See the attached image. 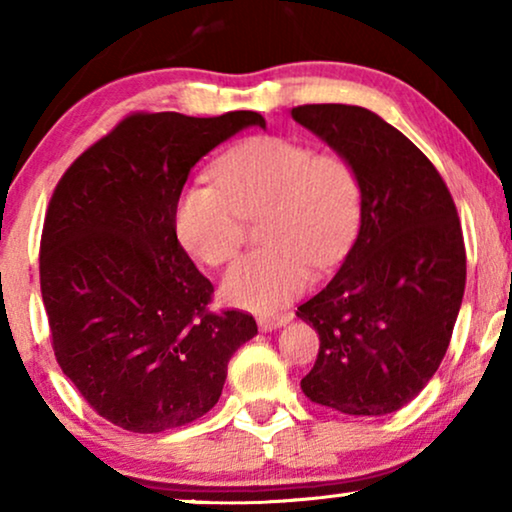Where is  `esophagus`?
Returning <instances> with one entry per match:
<instances>
[{
  "mask_svg": "<svg viewBox=\"0 0 512 512\" xmlns=\"http://www.w3.org/2000/svg\"><path fill=\"white\" fill-rule=\"evenodd\" d=\"M291 319H293L291 314H272V317H261V319H258V326H261L263 331H272V328L286 326Z\"/></svg>",
  "mask_w": 512,
  "mask_h": 512,
  "instance_id": "1",
  "label": "esophagus"
}]
</instances>
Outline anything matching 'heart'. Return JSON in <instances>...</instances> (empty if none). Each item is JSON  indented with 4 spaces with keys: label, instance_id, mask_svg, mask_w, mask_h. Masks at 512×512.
Here are the masks:
<instances>
[{
    "label": "heart",
    "instance_id": "heart-1",
    "mask_svg": "<svg viewBox=\"0 0 512 512\" xmlns=\"http://www.w3.org/2000/svg\"><path fill=\"white\" fill-rule=\"evenodd\" d=\"M216 184H191L174 207V230L188 254L223 265L237 254L244 219H261L265 244L242 256L221 284L230 305L277 310L352 244L361 216V186L345 158L317 156L298 139L265 135L237 144L216 160Z\"/></svg>",
    "mask_w": 512,
    "mask_h": 512
}]
</instances>
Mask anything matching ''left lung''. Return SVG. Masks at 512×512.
Listing matches in <instances>:
<instances>
[{"mask_svg":"<svg viewBox=\"0 0 512 512\" xmlns=\"http://www.w3.org/2000/svg\"><path fill=\"white\" fill-rule=\"evenodd\" d=\"M293 121L354 167L359 235L298 317L319 333L310 401L345 415L401 410L436 373L466 286L457 207L431 160L394 125L352 104H305Z\"/></svg>","mask_w":512,"mask_h":512,"instance_id":"1","label":"left lung"}]
</instances>
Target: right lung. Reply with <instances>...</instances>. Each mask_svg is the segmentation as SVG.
<instances>
[{
	"label": "right lung",
	"instance_id": "1",
	"mask_svg": "<svg viewBox=\"0 0 512 512\" xmlns=\"http://www.w3.org/2000/svg\"><path fill=\"white\" fill-rule=\"evenodd\" d=\"M265 118L132 114L74 160L41 233L55 359L97 415L132 433L177 429L219 401L251 314L209 312L214 286L177 240L195 163Z\"/></svg>",
	"mask_w": 512,
	"mask_h": 512
}]
</instances>
